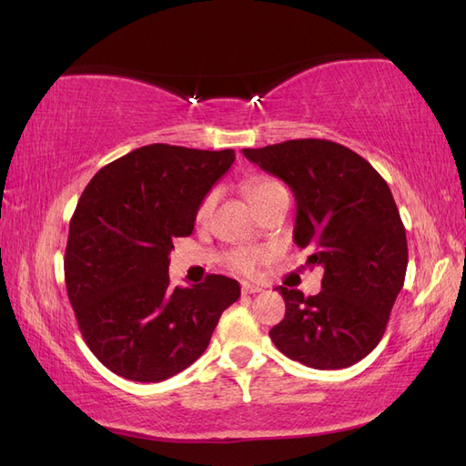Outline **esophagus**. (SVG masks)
<instances>
[{
	"instance_id": "esophagus-1",
	"label": "esophagus",
	"mask_w": 466,
	"mask_h": 466,
	"mask_svg": "<svg viewBox=\"0 0 466 466\" xmlns=\"http://www.w3.org/2000/svg\"><path fill=\"white\" fill-rule=\"evenodd\" d=\"M256 292H262L260 286H256V284H248V282H244V284H242V294H244V296H248V294H256Z\"/></svg>"
}]
</instances>
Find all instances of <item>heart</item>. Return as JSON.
Returning a JSON list of instances; mask_svg holds the SVG:
<instances>
[{"label": "heart", "instance_id": "obj_1", "mask_svg": "<svg viewBox=\"0 0 466 466\" xmlns=\"http://www.w3.org/2000/svg\"><path fill=\"white\" fill-rule=\"evenodd\" d=\"M282 190L284 187L279 182L268 180V177H254V180L246 182V196H248V200L254 208H260L270 196H274L276 192H282ZM214 202H216V192H208L202 198L200 206H198V212H196L198 220H204V218L210 216ZM266 258H268V252L266 250H258V248L238 250L232 256V266L238 272L254 274L256 270H258V266L266 262Z\"/></svg>", "mask_w": 466, "mask_h": 466}]
</instances>
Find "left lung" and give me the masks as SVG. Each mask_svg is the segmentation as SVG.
Listing matches in <instances>:
<instances>
[{"label":"left lung","instance_id":"8db88e82","mask_svg":"<svg viewBox=\"0 0 466 466\" xmlns=\"http://www.w3.org/2000/svg\"><path fill=\"white\" fill-rule=\"evenodd\" d=\"M244 156L296 198L294 242L322 266V290L280 286L286 314L268 332L282 354L310 369H346L380 342L409 264L407 232L384 177L350 147L289 140Z\"/></svg>","mask_w":466,"mask_h":466}]
</instances>
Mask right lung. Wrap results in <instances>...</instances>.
<instances>
[{"instance_id": "1", "label": "right lung", "mask_w": 466, "mask_h": 466, "mask_svg": "<svg viewBox=\"0 0 466 466\" xmlns=\"http://www.w3.org/2000/svg\"><path fill=\"white\" fill-rule=\"evenodd\" d=\"M234 150L150 144L104 166L69 220L66 289L87 349L136 382L182 372L208 349L240 284L208 274L170 286L172 240L190 236L198 206L234 164Z\"/></svg>"}]
</instances>
